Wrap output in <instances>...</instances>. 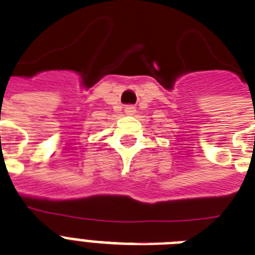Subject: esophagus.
Instances as JSON below:
<instances>
[{
	"mask_svg": "<svg viewBox=\"0 0 255 255\" xmlns=\"http://www.w3.org/2000/svg\"><path fill=\"white\" fill-rule=\"evenodd\" d=\"M125 113L126 114H130V116H131V114H134V113H135V106H134V105H128L125 108Z\"/></svg>",
	"mask_w": 255,
	"mask_h": 255,
	"instance_id": "obj_1",
	"label": "esophagus"
}]
</instances>
